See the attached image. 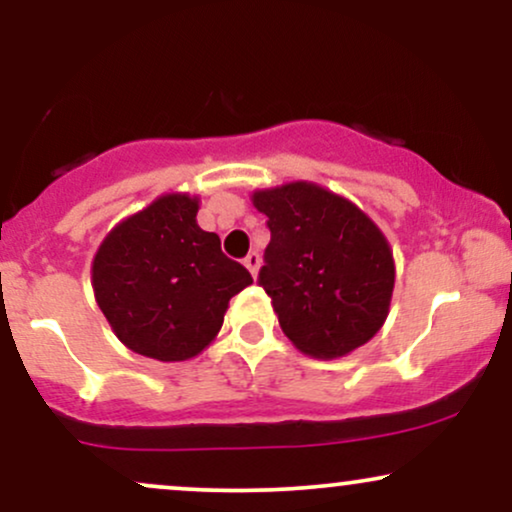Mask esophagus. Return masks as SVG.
<instances>
[{"label":"esophagus","mask_w":512,"mask_h":512,"mask_svg":"<svg viewBox=\"0 0 512 512\" xmlns=\"http://www.w3.org/2000/svg\"><path fill=\"white\" fill-rule=\"evenodd\" d=\"M260 262H262L260 255H257L255 250H252L250 255L243 260V264H245V267H248V272H250L252 276H257V272H260Z\"/></svg>","instance_id":"obj_1"}]
</instances>
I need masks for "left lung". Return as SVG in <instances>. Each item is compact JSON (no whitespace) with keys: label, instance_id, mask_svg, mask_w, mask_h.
Listing matches in <instances>:
<instances>
[{"label":"left lung","instance_id":"8db88e82","mask_svg":"<svg viewBox=\"0 0 512 512\" xmlns=\"http://www.w3.org/2000/svg\"><path fill=\"white\" fill-rule=\"evenodd\" d=\"M250 199L272 233L260 286L291 344L330 361L370 342L395 289L392 248L375 221L308 180L255 190Z\"/></svg>","mask_w":512,"mask_h":512}]
</instances>
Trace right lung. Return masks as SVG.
Returning a JSON list of instances; mask_svg holds the SVG:
<instances>
[{"mask_svg": "<svg viewBox=\"0 0 512 512\" xmlns=\"http://www.w3.org/2000/svg\"><path fill=\"white\" fill-rule=\"evenodd\" d=\"M199 197L168 192L122 219L91 264L98 308L134 354L187 361L214 342L252 276L197 223Z\"/></svg>", "mask_w": 512, "mask_h": 512, "instance_id": "add662e5", "label": "right lung"}]
</instances>
